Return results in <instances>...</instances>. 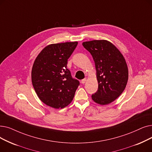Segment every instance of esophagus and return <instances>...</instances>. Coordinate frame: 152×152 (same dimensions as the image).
Here are the masks:
<instances>
[{
	"instance_id": "34e87169",
	"label": "esophagus",
	"mask_w": 152,
	"mask_h": 152,
	"mask_svg": "<svg viewBox=\"0 0 152 152\" xmlns=\"http://www.w3.org/2000/svg\"><path fill=\"white\" fill-rule=\"evenodd\" d=\"M86 81H87V79H86V78H84V80H83L81 81V83H82V84H84L86 82Z\"/></svg>"
}]
</instances>
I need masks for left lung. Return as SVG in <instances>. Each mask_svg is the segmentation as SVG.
<instances>
[{"instance_id":"1","label":"left lung","mask_w":152,"mask_h":152,"mask_svg":"<svg viewBox=\"0 0 152 152\" xmlns=\"http://www.w3.org/2000/svg\"><path fill=\"white\" fill-rule=\"evenodd\" d=\"M95 63L98 90L91 97L102 105L114 101L124 91L129 79L128 66L123 55L109 41L96 39L83 43Z\"/></svg>"}]
</instances>
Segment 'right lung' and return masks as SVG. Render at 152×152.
Here are the masks:
<instances>
[{
	"label": "right lung",
	"instance_id": "add662e5",
	"mask_svg": "<svg viewBox=\"0 0 152 152\" xmlns=\"http://www.w3.org/2000/svg\"><path fill=\"white\" fill-rule=\"evenodd\" d=\"M77 43L48 45L38 55L33 64V86L39 99L51 107L63 109L73 99L80 83L71 77L67 63Z\"/></svg>",
	"mask_w": 152,
	"mask_h": 152
}]
</instances>
